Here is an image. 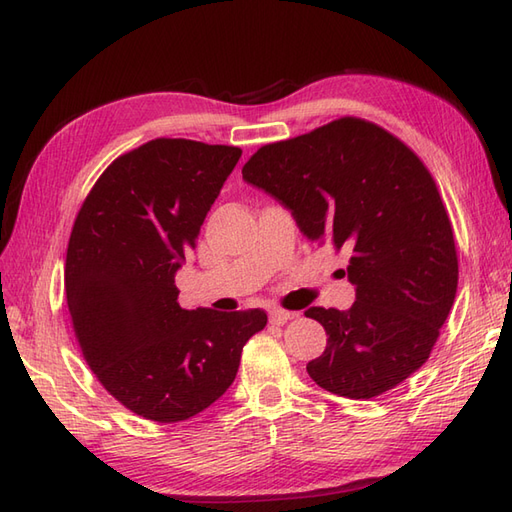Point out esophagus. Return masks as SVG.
<instances>
[{
  "label": "esophagus",
  "instance_id": "esophagus-1",
  "mask_svg": "<svg viewBox=\"0 0 512 512\" xmlns=\"http://www.w3.org/2000/svg\"><path fill=\"white\" fill-rule=\"evenodd\" d=\"M296 314L294 312H288V310H281V307H272L270 310V323L275 325H285L288 323L290 318H294Z\"/></svg>",
  "mask_w": 512,
  "mask_h": 512
}]
</instances>
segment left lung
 <instances>
[{"label": "left lung", "instance_id": "left-lung-1", "mask_svg": "<svg viewBox=\"0 0 512 512\" xmlns=\"http://www.w3.org/2000/svg\"><path fill=\"white\" fill-rule=\"evenodd\" d=\"M246 183L277 198L312 242L349 257L355 303L310 307L327 347L307 364L334 395L371 399L430 358L458 288V255L432 174L403 141L360 117L261 146Z\"/></svg>", "mask_w": 512, "mask_h": 512}]
</instances>
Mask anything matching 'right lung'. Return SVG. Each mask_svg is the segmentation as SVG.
<instances>
[{
    "label": "right lung",
    "mask_w": 512,
    "mask_h": 512,
    "mask_svg": "<svg viewBox=\"0 0 512 512\" xmlns=\"http://www.w3.org/2000/svg\"><path fill=\"white\" fill-rule=\"evenodd\" d=\"M240 157L235 146L152 139L102 172L71 229L65 292L82 355L144 419L178 423L209 408L268 323L264 310H183L174 283Z\"/></svg>",
    "instance_id": "obj_1"
}]
</instances>
